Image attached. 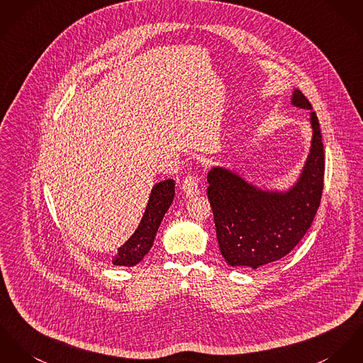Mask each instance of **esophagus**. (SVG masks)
I'll return each mask as SVG.
<instances>
[{"instance_id":"obj_1","label":"esophagus","mask_w":363,"mask_h":363,"mask_svg":"<svg viewBox=\"0 0 363 363\" xmlns=\"http://www.w3.org/2000/svg\"><path fill=\"white\" fill-rule=\"evenodd\" d=\"M199 188H200V186H199V179L196 178L195 175L186 177V178L182 181V184H181L182 192H184L185 195L189 196V197L199 195V191H200Z\"/></svg>"}]
</instances>
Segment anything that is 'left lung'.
<instances>
[{
  "label": "left lung",
  "mask_w": 363,
  "mask_h": 363,
  "mask_svg": "<svg viewBox=\"0 0 363 363\" xmlns=\"http://www.w3.org/2000/svg\"><path fill=\"white\" fill-rule=\"evenodd\" d=\"M291 105L307 109L312 130L307 160L294 184L261 189L229 168L213 166L207 174L217 240L230 267L258 269L286 257L307 233L320 204L325 157L319 121L297 88Z\"/></svg>",
  "instance_id": "left-lung-1"
}]
</instances>
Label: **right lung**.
<instances>
[{"instance_id":"obj_1","label":"right lung","mask_w":363,"mask_h":363,"mask_svg":"<svg viewBox=\"0 0 363 363\" xmlns=\"http://www.w3.org/2000/svg\"><path fill=\"white\" fill-rule=\"evenodd\" d=\"M175 195V181L166 179L152 188L145 213L138 228L130 239L117 249L113 265L134 267L143 259L153 246L157 229L163 221Z\"/></svg>"}]
</instances>
